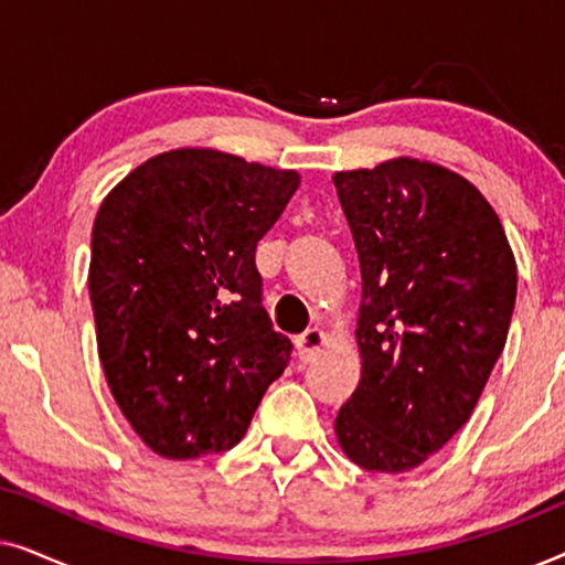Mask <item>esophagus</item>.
Listing matches in <instances>:
<instances>
[{"label": "esophagus", "mask_w": 565, "mask_h": 565, "mask_svg": "<svg viewBox=\"0 0 565 565\" xmlns=\"http://www.w3.org/2000/svg\"><path fill=\"white\" fill-rule=\"evenodd\" d=\"M327 344V334L321 329H308L306 334L296 339V352L300 362H311L316 354L321 352V347Z\"/></svg>", "instance_id": "esophagus-1"}]
</instances>
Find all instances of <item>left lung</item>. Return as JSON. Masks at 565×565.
Segmentation results:
<instances>
[{"label":"left lung","mask_w":565,"mask_h":565,"mask_svg":"<svg viewBox=\"0 0 565 565\" xmlns=\"http://www.w3.org/2000/svg\"><path fill=\"white\" fill-rule=\"evenodd\" d=\"M358 249L360 383L339 408L342 452L406 473L470 419L507 344L516 262L473 182L396 157L334 177Z\"/></svg>","instance_id":"obj_1"}]
</instances>
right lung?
I'll return each mask as SVG.
<instances>
[{"instance_id":"obj_1","label":"right lung","mask_w":565,"mask_h":565,"mask_svg":"<svg viewBox=\"0 0 565 565\" xmlns=\"http://www.w3.org/2000/svg\"><path fill=\"white\" fill-rule=\"evenodd\" d=\"M296 169L218 149L146 159L92 226L89 300L115 404L167 460L231 450L290 342L262 308L257 242L298 190Z\"/></svg>"}]
</instances>
